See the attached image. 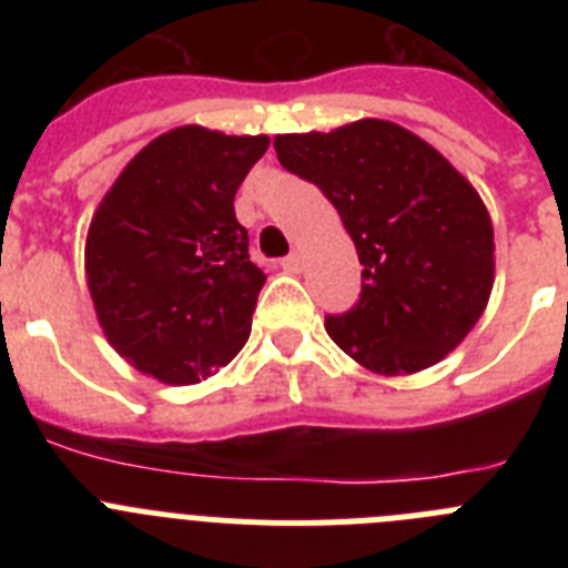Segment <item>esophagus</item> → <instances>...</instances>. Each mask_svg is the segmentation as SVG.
<instances>
[{
  "label": "esophagus",
  "mask_w": 568,
  "mask_h": 568,
  "mask_svg": "<svg viewBox=\"0 0 568 568\" xmlns=\"http://www.w3.org/2000/svg\"><path fill=\"white\" fill-rule=\"evenodd\" d=\"M281 270H284V273H301V270H304V255L290 253L287 258L281 261Z\"/></svg>",
  "instance_id": "esophagus-1"
}]
</instances>
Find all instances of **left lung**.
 Returning a JSON list of instances; mask_svg holds the SVG:
<instances>
[{"label":"left lung","mask_w":568,"mask_h":568,"mask_svg":"<svg viewBox=\"0 0 568 568\" xmlns=\"http://www.w3.org/2000/svg\"><path fill=\"white\" fill-rule=\"evenodd\" d=\"M273 148L333 202L364 264L358 304L327 315L329 338L378 375L420 373L453 353L495 284L478 190L433 144L384 119L275 135Z\"/></svg>","instance_id":"left-lung-1"}]
</instances>
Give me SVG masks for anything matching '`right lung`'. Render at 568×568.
I'll return each mask as SVG.
<instances>
[{"label":"right lung","instance_id":"1","mask_svg":"<svg viewBox=\"0 0 568 568\" xmlns=\"http://www.w3.org/2000/svg\"><path fill=\"white\" fill-rule=\"evenodd\" d=\"M267 135L184 124L142 148L99 202L84 275L115 353L162 384H199L247 344L264 270L233 199Z\"/></svg>","mask_w":568,"mask_h":568}]
</instances>
